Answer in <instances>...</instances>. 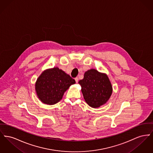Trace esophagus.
I'll list each match as a JSON object with an SVG mask.
<instances>
[{
  "label": "esophagus",
  "instance_id": "34e87169",
  "mask_svg": "<svg viewBox=\"0 0 153 153\" xmlns=\"http://www.w3.org/2000/svg\"><path fill=\"white\" fill-rule=\"evenodd\" d=\"M75 81L77 83L78 82V81H79V79H78V77H76L75 78Z\"/></svg>",
  "mask_w": 153,
  "mask_h": 153
}]
</instances>
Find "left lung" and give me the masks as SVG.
I'll use <instances>...</instances> for the list:
<instances>
[{
	"mask_svg": "<svg viewBox=\"0 0 153 153\" xmlns=\"http://www.w3.org/2000/svg\"><path fill=\"white\" fill-rule=\"evenodd\" d=\"M87 103L98 108L105 104L112 94V85L108 76L92 69L85 72L84 79L79 81Z\"/></svg>",
	"mask_w": 153,
	"mask_h": 153,
	"instance_id": "8db88e82",
	"label": "left lung"
}]
</instances>
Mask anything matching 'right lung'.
<instances>
[{
	"mask_svg": "<svg viewBox=\"0 0 153 153\" xmlns=\"http://www.w3.org/2000/svg\"><path fill=\"white\" fill-rule=\"evenodd\" d=\"M75 83L69 74L58 68L47 69L36 80L37 96L43 103L54 105L62 99L64 92Z\"/></svg>",
	"mask_w": 153,
	"mask_h": 153,
	"instance_id": "right-lung-1",
	"label": "right lung"
}]
</instances>
